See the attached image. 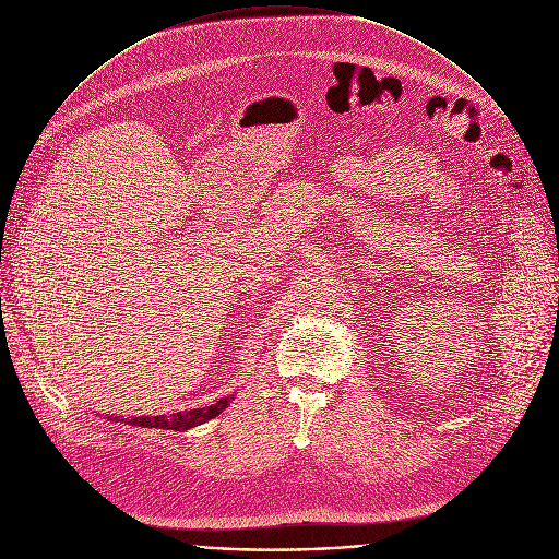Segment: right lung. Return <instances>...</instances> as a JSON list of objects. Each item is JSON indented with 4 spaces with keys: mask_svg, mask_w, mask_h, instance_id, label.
<instances>
[{
    "mask_svg": "<svg viewBox=\"0 0 559 559\" xmlns=\"http://www.w3.org/2000/svg\"><path fill=\"white\" fill-rule=\"evenodd\" d=\"M231 395H223L218 401H214L207 407L201 409H190V412H177V414H168V416H141V418H132L126 420V425H134V427H147V429H173V431H188L192 427H199L212 418H216L223 409H227ZM112 423H123V418H110Z\"/></svg>",
    "mask_w": 559,
    "mask_h": 559,
    "instance_id": "right-lung-1",
    "label": "right lung"
}]
</instances>
